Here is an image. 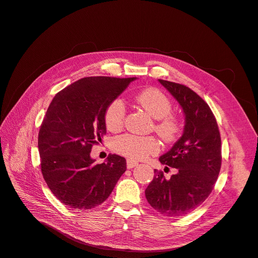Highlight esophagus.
<instances>
[{
	"label": "esophagus",
	"mask_w": 258,
	"mask_h": 258,
	"mask_svg": "<svg viewBox=\"0 0 258 258\" xmlns=\"http://www.w3.org/2000/svg\"><path fill=\"white\" fill-rule=\"evenodd\" d=\"M139 165L138 162H134L132 159H127V168L128 169H132L134 167H137Z\"/></svg>",
	"instance_id": "obj_1"
}]
</instances>
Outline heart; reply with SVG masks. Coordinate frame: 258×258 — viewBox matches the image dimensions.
<instances>
[{
    "label": "heart",
    "mask_w": 258,
    "mask_h": 258,
    "mask_svg": "<svg viewBox=\"0 0 258 258\" xmlns=\"http://www.w3.org/2000/svg\"><path fill=\"white\" fill-rule=\"evenodd\" d=\"M138 103L153 118L157 119L155 131L165 141H172L179 131V124L175 116L171 115L172 102L161 90L149 88L140 92L137 96ZM126 116V105L117 97L110 103L105 111L104 119L107 129L117 132L124 127ZM113 150L130 159H144L150 154L159 151V144L152 137H140L136 134H125L112 142Z\"/></svg>",
    "instance_id": "heart-1"
}]
</instances>
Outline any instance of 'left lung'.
I'll use <instances>...</instances> for the list:
<instances>
[{"label": "left lung", "instance_id": "8db88e82", "mask_svg": "<svg viewBox=\"0 0 258 258\" xmlns=\"http://www.w3.org/2000/svg\"><path fill=\"white\" fill-rule=\"evenodd\" d=\"M158 82L181 107L185 126L172 148L159 157L163 165L176 169L175 174L166 179L162 171L155 169L145 195L161 214L182 216L196 209L212 192L222 166V141L211 109L199 94L177 83Z\"/></svg>", "mask_w": 258, "mask_h": 258}]
</instances>
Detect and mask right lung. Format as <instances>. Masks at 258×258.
<instances>
[{"instance_id":"right-lung-1","label":"right lung","mask_w":258,"mask_h":258,"mask_svg":"<svg viewBox=\"0 0 258 258\" xmlns=\"http://www.w3.org/2000/svg\"><path fill=\"white\" fill-rule=\"evenodd\" d=\"M137 78L89 77L59 91L49 105L39 132L41 169L55 198L76 210L104 203L126 171V159L109 154L95 164L90 152L106 134L108 105Z\"/></svg>"}]
</instances>
